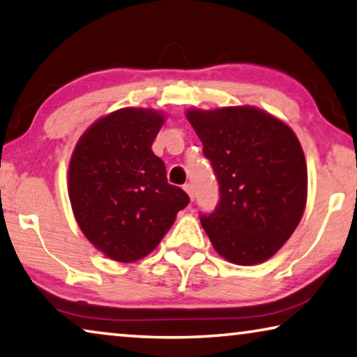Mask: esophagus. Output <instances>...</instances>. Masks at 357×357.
Listing matches in <instances>:
<instances>
[{
    "label": "esophagus",
    "mask_w": 357,
    "mask_h": 357,
    "mask_svg": "<svg viewBox=\"0 0 357 357\" xmlns=\"http://www.w3.org/2000/svg\"><path fill=\"white\" fill-rule=\"evenodd\" d=\"M183 189H184L185 192H188V195L190 197V200H194V185L188 183V184L183 185Z\"/></svg>",
    "instance_id": "esophagus-1"
}]
</instances>
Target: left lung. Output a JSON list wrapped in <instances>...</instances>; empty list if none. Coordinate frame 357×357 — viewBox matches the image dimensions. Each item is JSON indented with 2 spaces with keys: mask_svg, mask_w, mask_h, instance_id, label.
<instances>
[{
  "mask_svg": "<svg viewBox=\"0 0 357 357\" xmlns=\"http://www.w3.org/2000/svg\"><path fill=\"white\" fill-rule=\"evenodd\" d=\"M219 184L200 222L214 250L238 265L270 259L289 240L307 203V162L296 133L252 106L188 111Z\"/></svg>",
  "mask_w": 357,
  "mask_h": 357,
  "instance_id": "left-lung-1",
  "label": "left lung"
}]
</instances>
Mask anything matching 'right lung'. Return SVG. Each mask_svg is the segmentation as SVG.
<instances>
[{"instance_id":"add662e5","label":"right lung","mask_w":357,"mask_h":357,"mask_svg":"<svg viewBox=\"0 0 357 357\" xmlns=\"http://www.w3.org/2000/svg\"><path fill=\"white\" fill-rule=\"evenodd\" d=\"M163 121L157 111L123 107L95 122L71 155L68 189L79 227L117 262L148 256L189 205L151 149Z\"/></svg>"}]
</instances>
